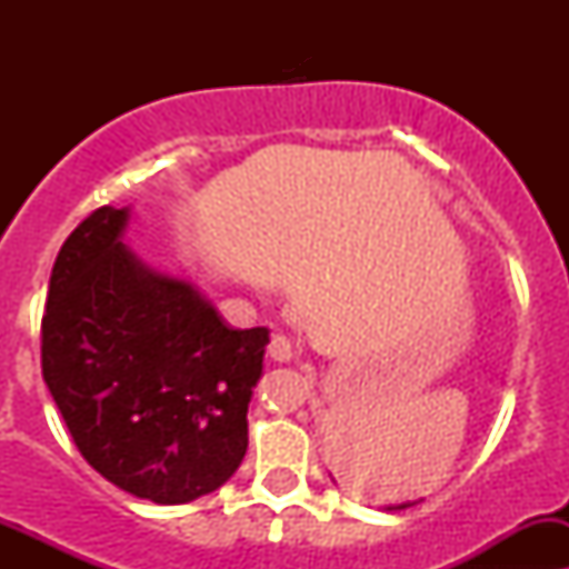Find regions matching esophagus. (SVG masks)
<instances>
[{"mask_svg":"<svg viewBox=\"0 0 569 569\" xmlns=\"http://www.w3.org/2000/svg\"><path fill=\"white\" fill-rule=\"evenodd\" d=\"M295 355H297V349H295V343L289 341V338L280 336V332H278V336H272V341H269V358L278 360V363H289Z\"/></svg>","mask_w":569,"mask_h":569,"instance_id":"esophagus-1","label":"esophagus"}]
</instances>
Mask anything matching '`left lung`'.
Instances as JSON below:
<instances>
[{
  "label": "left lung",
  "mask_w": 569,
  "mask_h": 569,
  "mask_svg": "<svg viewBox=\"0 0 569 569\" xmlns=\"http://www.w3.org/2000/svg\"><path fill=\"white\" fill-rule=\"evenodd\" d=\"M407 507H412V503L410 501H407V503H393V507H388V509H407Z\"/></svg>",
  "instance_id": "1"
}]
</instances>
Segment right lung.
<instances>
[{"label":"right lung","instance_id":"obj_1","mask_svg":"<svg viewBox=\"0 0 569 569\" xmlns=\"http://www.w3.org/2000/svg\"><path fill=\"white\" fill-rule=\"evenodd\" d=\"M126 222L129 209L101 206L57 252L40 366L90 468L146 501L187 503L244 460L269 330H233L189 280L142 263L120 242Z\"/></svg>","mask_w":569,"mask_h":569}]
</instances>
